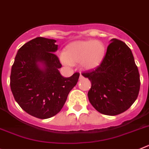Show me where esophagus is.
I'll use <instances>...</instances> for the list:
<instances>
[{
  "instance_id": "34e87169",
  "label": "esophagus",
  "mask_w": 149,
  "mask_h": 149,
  "mask_svg": "<svg viewBox=\"0 0 149 149\" xmlns=\"http://www.w3.org/2000/svg\"><path fill=\"white\" fill-rule=\"evenodd\" d=\"M83 79H84V76L82 75V74H80V80H83Z\"/></svg>"
}]
</instances>
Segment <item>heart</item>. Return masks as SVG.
<instances>
[{
	"instance_id": "b5f03b06",
	"label": "heart",
	"mask_w": 149,
	"mask_h": 149,
	"mask_svg": "<svg viewBox=\"0 0 149 149\" xmlns=\"http://www.w3.org/2000/svg\"><path fill=\"white\" fill-rule=\"evenodd\" d=\"M105 54L106 46L100 40H77L66 46L61 60L68 65L80 63L82 69L92 70L100 65Z\"/></svg>"
}]
</instances>
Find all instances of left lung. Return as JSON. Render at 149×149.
Returning <instances> with one entry per match:
<instances>
[{
  "mask_svg": "<svg viewBox=\"0 0 149 149\" xmlns=\"http://www.w3.org/2000/svg\"><path fill=\"white\" fill-rule=\"evenodd\" d=\"M82 75L91 82L88 100L101 114H121L131 107L138 96L140 74L133 54L127 45L116 38L111 40L100 65Z\"/></svg>",
  "mask_w": 149,
  "mask_h": 149,
  "instance_id": "8db88e82",
  "label": "left lung"
}]
</instances>
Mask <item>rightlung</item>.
<instances>
[{
    "mask_svg": "<svg viewBox=\"0 0 149 149\" xmlns=\"http://www.w3.org/2000/svg\"><path fill=\"white\" fill-rule=\"evenodd\" d=\"M55 43L42 37L27 42L17 51L11 71L10 87L15 101L26 112L40 119L61 111L80 76L77 72L69 77L61 75Z\"/></svg>",
    "mask_w": 149,
    "mask_h": 149,
    "instance_id": "1",
    "label": "right lung"
}]
</instances>
